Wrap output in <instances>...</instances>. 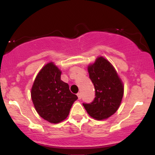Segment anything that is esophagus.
I'll return each mask as SVG.
<instances>
[{
    "label": "esophagus",
    "instance_id": "obj_1",
    "mask_svg": "<svg viewBox=\"0 0 155 155\" xmlns=\"http://www.w3.org/2000/svg\"><path fill=\"white\" fill-rule=\"evenodd\" d=\"M77 96H78V98H79V100H80L81 98H82V94H81L80 92H79V93L77 94Z\"/></svg>",
    "mask_w": 155,
    "mask_h": 155
}]
</instances>
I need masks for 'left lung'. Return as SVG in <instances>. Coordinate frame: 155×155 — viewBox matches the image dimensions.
I'll return each mask as SVG.
<instances>
[{
	"label": "left lung",
	"instance_id": "obj_1",
	"mask_svg": "<svg viewBox=\"0 0 155 155\" xmlns=\"http://www.w3.org/2000/svg\"><path fill=\"white\" fill-rule=\"evenodd\" d=\"M87 71L94 86L95 97L91 104L83 106L92 118L106 119L118 110L124 94V85L116 70L104 57H98L89 65Z\"/></svg>",
	"mask_w": 155,
	"mask_h": 155
}]
</instances>
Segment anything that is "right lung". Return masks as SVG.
Wrapping results in <instances>:
<instances>
[{
    "label": "right lung",
    "mask_w": 155,
    "mask_h": 155,
    "mask_svg": "<svg viewBox=\"0 0 155 155\" xmlns=\"http://www.w3.org/2000/svg\"><path fill=\"white\" fill-rule=\"evenodd\" d=\"M61 71L50 62L37 74L32 88L31 99L37 113L48 122L57 124L66 119L73 103L78 99L61 79Z\"/></svg>",
    "instance_id": "right-lung-1"
}]
</instances>
